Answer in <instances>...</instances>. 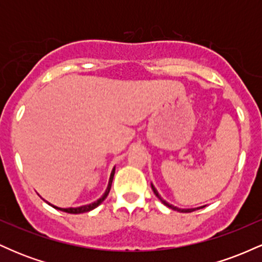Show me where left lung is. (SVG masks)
Instances as JSON below:
<instances>
[{"label": "left lung", "instance_id": "8db88e82", "mask_svg": "<svg viewBox=\"0 0 262 262\" xmlns=\"http://www.w3.org/2000/svg\"><path fill=\"white\" fill-rule=\"evenodd\" d=\"M151 188H152V191H154L155 196H156V197H158V198H159V200H160V201H161V202L165 204V206H166V207H169V208H171V209H173V210H177V212H182V213H189V212H193V210H196V209H201V208H203V207H204V206H203V207H198V208H188V209H182V208H177V207H175V206H172V204L167 203V202H166V201H164V200H162V198H161V196H160V194H159V192H158V191H156V188H155V187H154V186H152V185H151Z\"/></svg>", "mask_w": 262, "mask_h": 262}]
</instances>
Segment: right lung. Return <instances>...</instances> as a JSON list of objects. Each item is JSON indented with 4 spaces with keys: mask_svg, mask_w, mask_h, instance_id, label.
Wrapping results in <instances>:
<instances>
[{
    "mask_svg": "<svg viewBox=\"0 0 262 262\" xmlns=\"http://www.w3.org/2000/svg\"><path fill=\"white\" fill-rule=\"evenodd\" d=\"M114 171H116V167H113L112 172H111V176H110V181H108V186H107V189H106V192H104V193H103V196H102L101 198H98V200L96 201V202H93V203H90V204H86V206L76 207V208H59V207H56V206H53V204H50V203H48V202H47V203H48V204H50V206L54 207V208H56V209H59V210H62V212H66V213H71V214H80V213L90 212V210L95 209L96 207H98V206H100V204H101L102 202H103V201L106 200V198H107L108 193H110V191H111V186H112L113 176H114Z\"/></svg>",
    "mask_w": 262,
    "mask_h": 262,
    "instance_id": "1",
    "label": "right lung"
}]
</instances>
